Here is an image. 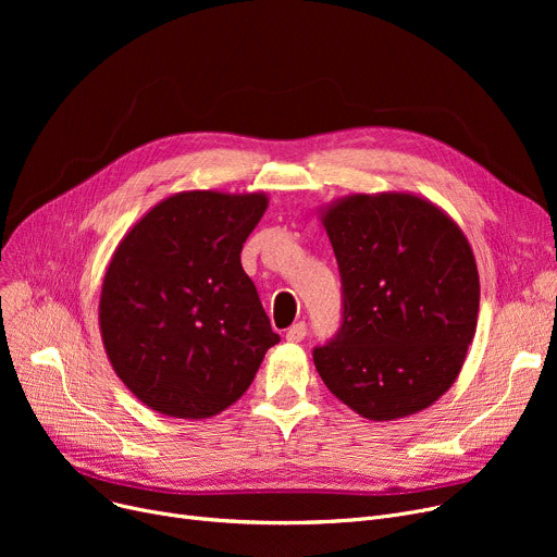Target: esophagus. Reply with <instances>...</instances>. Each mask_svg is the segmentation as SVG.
Returning a JSON list of instances; mask_svg holds the SVG:
<instances>
[{
  "mask_svg": "<svg viewBox=\"0 0 557 557\" xmlns=\"http://www.w3.org/2000/svg\"><path fill=\"white\" fill-rule=\"evenodd\" d=\"M305 336H307V325L305 323H296V325H290L286 330V341L288 343H300V341H305Z\"/></svg>",
  "mask_w": 557,
  "mask_h": 557,
  "instance_id": "1",
  "label": "esophagus"
}]
</instances>
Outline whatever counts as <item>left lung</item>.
Instances as JSON below:
<instances>
[{
	"label": "left lung",
	"mask_w": 557,
	"mask_h": 557,
	"mask_svg": "<svg viewBox=\"0 0 557 557\" xmlns=\"http://www.w3.org/2000/svg\"><path fill=\"white\" fill-rule=\"evenodd\" d=\"M320 221L343 280V325L313 349L320 379L368 420L424 411L451 388L476 334L470 242L408 191L349 194L320 208Z\"/></svg>",
	"instance_id": "obj_1"
}]
</instances>
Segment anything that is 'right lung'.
<instances>
[{"mask_svg":"<svg viewBox=\"0 0 557 557\" xmlns=\"http://www.w3.org/2000/svg\"><path fill=\"white\" fill-rule=\"evenodd\" d=\"M267 208L263 191H178L116 244L101 284V341L151 411L219 416L280 343L239 257Z\"/></svg>","mask_w":557,"mask_h":557,"instance_id":"right-lung-1","label":"right lung"}]
</instances>
